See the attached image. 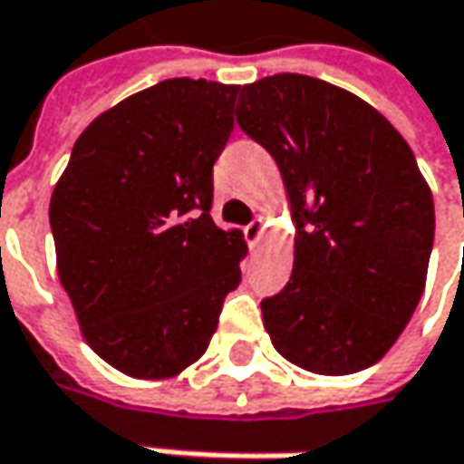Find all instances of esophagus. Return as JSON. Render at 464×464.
Wrapping results in <instances>:
<instances>
[{"label": "esophagus", "mask_w": 464, "mask_h": 464, "mask_svg": "<svg viewBox=\"0 0 464 464\" xmlns=\"http://www.w3.org/2000/svg\"><path fill=\"white\" fill-rule=\"evenodd\" d=\"M262 231H264V218H254L251 223L246 226V238L251 246H256L259 244V238H262Z\"/></svg>", "instance_id": "obj_1"}]
</instances>
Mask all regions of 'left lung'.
<instances>
[{"instance_id": "left-lung-1", "label": "left lung", "mask_w": 464, "mask_h": 464, "mask_svg": "<svg viewBox=\"0 0 464 464\" xmlns=\"http://www.w3.org/2000/svg\"><path fill=\"white\" fill-rule=\"evenodd\" d=\"M236 122L272 153L295 220V264L262 318L318 375L382 360L421 300L434 200L403 136L357 94L303 73L241 89Z\"/></svg>"}]
</instances>
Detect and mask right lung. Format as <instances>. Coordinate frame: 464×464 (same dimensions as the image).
<instances>
[{
	"label": "right lung",
	"instance_id": "right-lung-1",
	"mask_svg": "<svg viewBox=\"0 0 464 464\" xmlns=\"http://www.w3.org/2000/svg\"><path fill=\"white\" fill-rule=\"evenodd\" d=\"M236 84L167 79L89 122L51 198L58 277L87 343L140 380L205 354L246 241L210 218Z\"/></svg>",
	"mask_w": 464,
	"mask_h": 464
}]
</instances>
